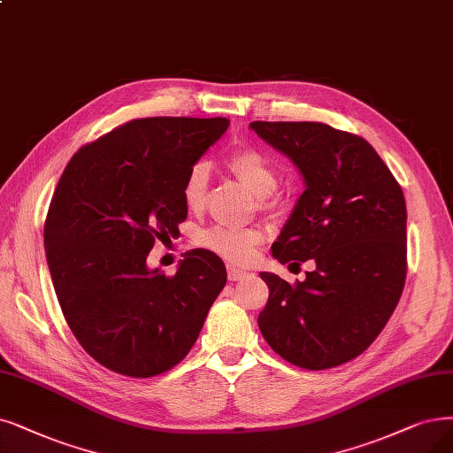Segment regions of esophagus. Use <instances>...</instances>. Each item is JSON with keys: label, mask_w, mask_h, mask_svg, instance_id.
I'll use <instances>...</instances> for the list:
<instances>
[{"label": "esophagus", "mask_w": 453, "mask_h": 453, "mask_svg": "<svg viewBox=\"0 0 453 453\" xmlns=\"http://www.w3.org/2000/svg\"><path fill=\"white\" fill-rule=\"evenodd\" d=\"M249 273H247V271L245 269H238V267H228V279L230 280H242L243 277H247Z\"/></svg>", "instance_id": "34e87169"}]
</instances>
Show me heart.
I'll list each match as a JSON object with an SVG mask.
<instances>
[{"mask_svg":"<svg viewBox=\"0 0 453 453\" xmlns=\"http://www.w3.org/2000/svg\"><path fill=\"white\" fill-rule=\"evenodd\" d=\"M228 167L236 174L242 182L255 193L257 196H267L277 189L279 184V173L265 154L245 149L234 152L228 159ZM210 189V167L204 161L195 164L182 184V198L184 204L196 211L206 204ZM262 242V234L257 228H234L215 225L206 228L198 243L201 247L208 249L213 255L221 257L234 264H247L255 257V249Z\"/></svg>","mask_w":453,"mask_h":453,"instance_id":"b5f03b06","label":"heart"}]
</instances>
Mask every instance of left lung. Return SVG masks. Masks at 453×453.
<instances>
[{"instance_id": "left-lung-1", "label": "left lung", "mask_w": 453, "mask_h": 453, "mask_svg": "<svg viewBox=\"0 0 453 453\" xmlns=\"http://www.w3.org/2000/svg\"><path fill=\"white\" fill-rule=\"evenodd\" d=\"M249 128L299 169L304 191L271 255L316 264L303 282L260 273L269 299L258 327L288 363L327 370L358 357L383 331L407 273V208L372 144L321 122Z\"/></svg>"}]
</instances>
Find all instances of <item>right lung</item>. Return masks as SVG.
<instances>
[{"label":"right lung","instance_id":"add662e5","mask_svg":"<svg viewBox=\"0 0 453 453\" xmlns=\"http://www.w3.org/2000/svg\"><path fill=\"white\" fill-rule=\"evenodd\" d=\"M228 119L150 117L85 144L63 171L44 225L53 288L81 348L130 377H154L182 360L226 284L223 260L193 249L174 277L150 269L156 240L186 221L188 171Z\"/></svg>","mask_w":453,"mask_h":453}]
</instances>
